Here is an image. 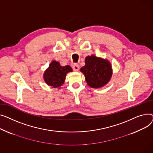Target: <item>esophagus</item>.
I'll use <instances>...</instances> for the list:
<instances>
[{"instance_id":"esophagus-1","label":"esophagus","mask_w":153,"mask_h":153,"mask_svg":"<svg viewBox=\"0 0 153 153\" xmlns=\"http://www.w3.org/2000/svg\"><path fill=\"white\" fill-rule=\"evenodd\" d=\"M72 68H73V69H74V71H78L79 69V65H78V64H74L73 65Z\"/></svg>"}]
</instances>
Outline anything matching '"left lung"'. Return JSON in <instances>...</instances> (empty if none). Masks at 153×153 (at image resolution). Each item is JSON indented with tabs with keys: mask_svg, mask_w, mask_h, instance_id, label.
<instances>
[{
	"mask_svg": "<svg viewBox=\"0 0 153 153\" xmlns=\"http://www.w3.org/2000/svg\"><path fill=\"white\" fill-rule=\"evenodd\" d=\"M85 65L80 68L88 86L100 88L108 83L112 75V69L109 60L94 55L87 56Z\"/></svg>",
	"mask_w": 153,
	"mask_h": 153,
	"instance_id": "left-lung-1",
	"label": "left lung"
}]
</instances>
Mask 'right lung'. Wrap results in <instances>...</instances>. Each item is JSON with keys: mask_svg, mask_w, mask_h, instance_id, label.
<instances>
[{"mask_svg": "<svg viewBox=\"0 0 153 153\" xmlns=\"http://www.w3.org/2000/svg\"><path fill=\"white\" fill-rule=\"evenodd\" d=\"M71 71L72 68L70 65L61 66L59 62L53 60L44 71L43 78L48 85L52 88H60L64 83L67 74Z\"/></svg>", "mask_w": 153, "mask_h": 153, "instance_id": "obj_1", "label": "right lung"}]
</instances>
